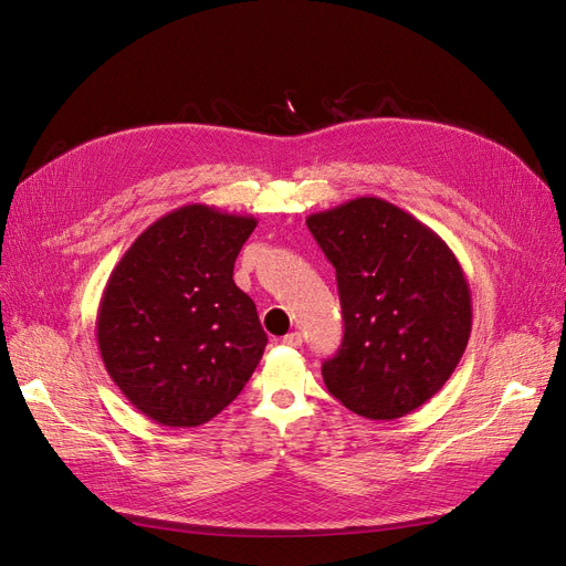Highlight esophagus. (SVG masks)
Instances as JSON below:
<instances>
[{"instance_id":"34e87169","label":"esophagus","mask_w":566,"mask_h":566,"mask_svg":"<svg viewBox=\"0 0 566 566\" xmlns=\"http://www.w3.org/2000/svg\"><path fill=\"white\" fill-rule=\"evenodd\" d=\"M302 342H304V338H302V334H300V332H290V334H285V336H283V344H285V346H290V348H300V346H302Z\"/></svg>"}]
</instances>
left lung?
Masks as SVG:
<instances>
[{
  "label": "left lung",
  "mask_w": 566,
  "mask_h": 566,
  "mask_svg": "<svg viewBox=\"0 0 566 566\" xmlns=\"http://www.w3.org/2000/svg\"><path fill=\"white\" fill-rule=\"evenodd\" d=\"M336 269L344 342L325 359L327 390L348 411L395 420L432 399L471 334V292L448 243L380 197L306 218Z\"/></svg>",
  "instance_id": "8db88e82"
}]
</instances>
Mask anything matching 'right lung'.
<instances>
[{
  "label": "right lung",
  "instance_id": "add662e5",
  "mask_svg": "<svg viewBox=\"0 0 566 566\" xmlns=\"http://www.w3.org/2000/svg\"><path fill=\"white\" fill-rule=\"evenodd\" d=\"M253 216L180 207L113 266L97 311L104 367L134 409L167 427H197L232 403L266 346L234 262Z\"/></svg>",
  "mask_w": 566,
  "mask_h": 566
}]
</instances>
